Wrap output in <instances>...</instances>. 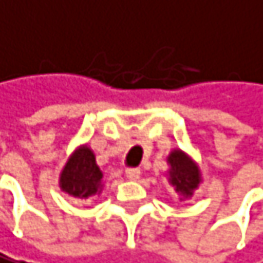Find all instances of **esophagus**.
I'll use <instances>...</instances> for the list:
<instances>
[{
	"instance_id": "1",
	"label": "esophagus",
	"mask_w": 263,
	"mask_h": 263,
	"mask_svg": "<svg viewBox=\"0 0 263 263\" xmlns=\"http://www.w3.org/2000/svg\"><path fill=\"white\" fill-rule=\"evenodd\" d=\"M126 178L130 181H137L140 178V170L139 168H127L126 170Z\"/></svg>"
}]
</instances>
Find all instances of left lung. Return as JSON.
Here are the masks:
<instances>
[{
	"instance_id": "obj_1",
	"label": "left lung",
	"mask_w": 263,
	"mask_h": 263,
	"mask_svg": "<svg viewBox=\"0 0 263 263\" xmlns=\"http://www.w3.org/2000/svg\"><path fill=\"white\" fill-rule=\"evenodd\" d=\"M168 163L171 166L170 182L176 187L178 192L184 194V196H191L192 191L200 182L197 166L179 150H175L168 157Z\"/></svg>"
}]
</instances>
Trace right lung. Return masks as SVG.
I'll use <instances>...</instances> for the list:
<instances>
[{"mask_svg":"<svg viewBox=\"0 0 263 263\" xmlns=\"http://www.w3.org/2000/svg\"><path fill=\"white\" fill-rule=\"evenodd\" d=\"M102 178L103 175L95 163L93 152L88 147H82L67 160L60 186L77 199H87L102 189Z\"/></svg>","mask_w":263,"mask_h":263,"instance_id":"obj_1","label":"right lung"}]
</instances>
